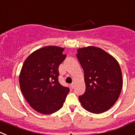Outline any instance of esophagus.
Wrapping results in <instances>:
<instances>
[{
  "mask_svg": "<svg viewBox=\"0 0 135 135\" xmlns=\"http://www.w3.org/2000/svg\"><path fill=\"white\" fill-rule=\"evenodd\" d=\"M70 86H71V88L72 89L74 88V87H75V83H74V82H73L72 84H71V85H70Z\"/></svg>",
  "mask_w": 135,
  "mask_h": 135,
  "instance_id": "obj_1",
  "label": "esophagus"
}]
</instances>
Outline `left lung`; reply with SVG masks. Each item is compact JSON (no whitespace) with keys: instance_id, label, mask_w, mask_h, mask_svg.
I'll return each instance as SVG.
<instances>
[{"instance_id":"obj_1","label":"left lung","mask_w":135,"mask_h":135,"mask_svg":"<svg viewBox=\"0 0 135 135\" xmlns=\"http://www.w3.org/2000/svg\"><path fill=\"white\" fill-rule=\"evenodd\" d=\"M77 57L84 71L85 91L79 96L82 107L89 112L101 113L118 100L122 88V74L117 60L94 46L77 50Z\"/></svg>"}]
</instances>
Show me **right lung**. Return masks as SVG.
Masks as SVG:
<instances>
[{
  "mask_svg": "<svg viewBox=\"0 0 135 135\" xmlns=\"http://www.w3.org/2000/svg\"><path fill=\"white\" fill-rule=\"evenodd\" d=\"M64 50L58 46L38 49L27 57L21 69V91L30 107L42 114L60 109L70 91L58 81V68L66 57Z\"/></svg>",
  "mask_w": 135,
  "mask_h": 135,
  "instance_id": "add662e5",
  "label": "right lung"
}]
</instances>
